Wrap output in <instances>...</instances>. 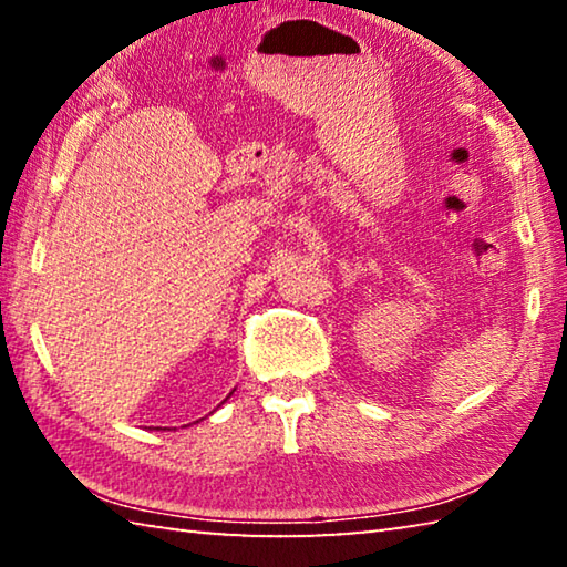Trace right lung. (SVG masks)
I'll list each match as a JSON object with an SVG mask.
<instances>
[{
  "label": "right lung",
  "mask_w": 567,
  "mask_h": 567,
  "mask_svg": "<svg viewBox=\"0 0 567 567\" xmlns=\"http://www.w3.org/2000/svg\"><path fill=\"white\" fill-rule=\"evenodd\" d=\"M229 395H233V392H229Z\"/></svg>",
  "instance_id": "1"
}]
</instances>
